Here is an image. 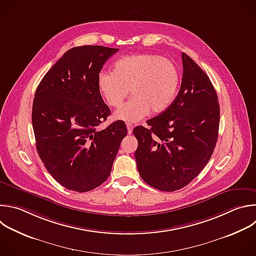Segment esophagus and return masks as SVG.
I'll list each match as a JSON object with an SVG mask.
<instances>
[{"label":"esophagus","mask_w":256,"mask_h":256,"mask_svg":"<svg viewBox=\"0 0 256 256\" xmlns=\"http://www.w3.org/2000/svg\"><path fill=\"white\" fill-rule=\"evenodd\" d=\"M126 128H128V134H130L132 132V128H134V126L132 124H126Z\"/></svg>","instance_id":"esophagus-1"}]
</instances>
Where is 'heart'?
<instances>
[{"instance_id":"obj_1","label":"heart","mask_w":256,"mask_h":256,"mask_svg":"<svg viewBox=\"0 0 256 256\" xmlns=\"http://www.w3.org/2000/svg\"><path fill=\"white\" fill-rule=\"evenodd\" d=\"M180 72L176 64L152 54L124 56L116 61L114 72L98 74V85L104 102L118 108L130 92L132 98L118 110L114 118L136 122L150 112H166L174 102L179 86Z\"/></svg>"}]
</instances>
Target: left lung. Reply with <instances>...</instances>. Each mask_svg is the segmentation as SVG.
Returning a JSON list of instances; mask_svg holds the SVG:
<instances>
[{"label":"left lung","instance_id":"obj_1","mask_svg":"<svg viewBox=\"0 0 256 256\" xmlns=\"http://www.w3.org/2000/svg\"><path fill=\"white\" fill-rule=\"evenodd\" d=\"M183 78L166 112L134 128L140 178L152 188L173 192L187 186L209 162L218 138L220 108L212 82L182 53Z\"/></svg>","mask_w":256,"mask_h":256}]
</instances>
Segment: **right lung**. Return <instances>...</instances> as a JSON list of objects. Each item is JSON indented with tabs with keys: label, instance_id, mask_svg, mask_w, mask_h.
<instances>
[{
	"label": "right lung",
	"instance_id": "right-lung-1",
	"mask_svg": "<svg viewBox=\"0 0 256 256\" xmlns=\"http://www.w3.org/2000/svg\"><path fill=\"white\" fill-rule=\"evenodd\" d=\"M118 51L92 45L71 48L36 90L32 124L37 152L49 174L68 190L88 192L104 183L128 134L122 120L96 130L110 114L98 77Z\"/></svg>",
	"mask_w": 256,
	"mask_h": 256
}]
</instances>
